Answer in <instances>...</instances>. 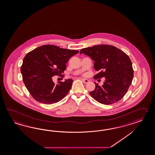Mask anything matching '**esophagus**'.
<instances>
[{"mask_svg": "<svg viewBox=\"0 0 155 155\" xmlns=\"http://www.w3.org/2000/svg\"><path fill=\"white\" fill-rule=\"evenodd\" d=\"M81 80H82V81L83 82V83H88L90 82V81L87 79H83V78H82Z\"/></svg>", "mask_w": 155, "mask_h": 155, "instance_id": "1", "label": "esophagus"}]
</instances>
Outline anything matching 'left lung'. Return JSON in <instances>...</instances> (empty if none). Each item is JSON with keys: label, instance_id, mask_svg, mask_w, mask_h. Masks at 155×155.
<instances>
[{"label": "left lung", "instance_id": "left-lung-1", "mask_svg": "<svg viewBox=\"0 0 155 155\" xmlns=\"http://www.w3.org/2000/svg\"><path fill=\"white\" fill-rule=\"evenodd\" d=\"M94 61V69L99 73L94 79L105 77L102 86L95 83L91 96L98 102L110 105L119 101L127 92L133 78L132 63L128 56L109 45H97L81 50Z\"/></svg>", "mask_w": 155, "mask_h": 155}]
</instances>
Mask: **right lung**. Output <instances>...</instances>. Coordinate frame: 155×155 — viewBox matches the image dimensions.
<instances>
[{"label":"right lung","instance_id":"right-lung-1","mask_svg":"<svg viewBox=\"0 0 155 155\" xmlns=\"http://www.w3.org/2000/svg\"><path fill=\"white\" fill-rule=\"evenodd\" d=\"M79 53L57 46L45 45L27 53L21 67L23 81L37 101L52 104L60 101L72 87L73 80L66 79L55 84L54 76H60L71 57Z\"/></svg>","mask_w":155,"mask_h":155}]
</instances>
